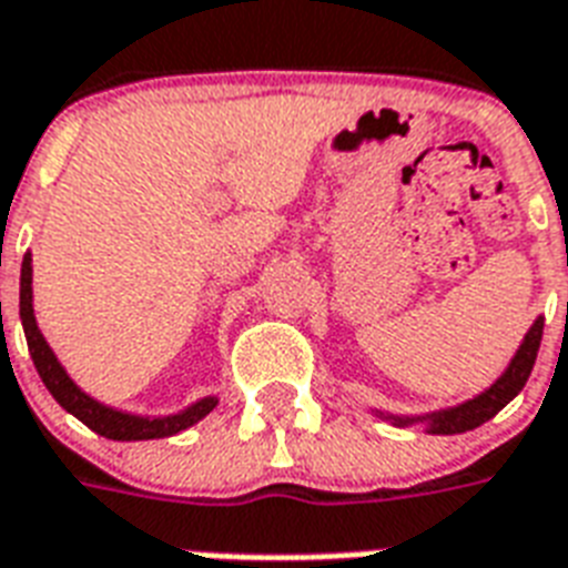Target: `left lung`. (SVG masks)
<instances>
[{
  "mask_svg": "<svg viewBox=\"0 0 568 568\" xmlns=\"http://www.w3.org/2000/svg\"><path fill=\"white\" fill-rule=\"evenodd\" d=\"M542 316L530 325V332L525 334V344L518 346L516 358L509 362L507 373L500 376L489 390H483L480 397L468 399L463 406L456 408H444V412H435V415L424 417H390L394 424H426V429L433 435H456V433H468V429H477L480 424L491 420L498 415L500 408L507 406L509 399L516 397L518 390L525 388L527 376L534 371L536 353H539V344H542Z\"/></svg>",
  "mask_w": 568,
  "mask_h": 568,
  "instance_id": "1",
  "label": "left lung"
}]
</instances>
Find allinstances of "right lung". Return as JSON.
I'll use <instances>...</instances> for the list:
<instances>
[{
    "instance_id": "add662e5",
    "label": "right lung",
    "mask_w": 568,
    "mask_h": 568,
    "mask_svg": "<svg viewBox=\"0 0 568 568\" xmlns=\"http://www.w3.org/2000/svg\"><path fill=\"white\" fill-rule=\"evenodd\" d=\"M20 320H23L26 344H29V353H32V362L38 367V376L43 379L47 390H50L55 403L61 408H68L70 415L79 417L88 429H94L97 435H105L112 442H148V438H165V435H174L186 426L197 424L201 417H206L215 408L219 399L204 397L197 399L195 406H189L186 412L169 417H139L126 415V412H118V408H109L103 403H97L94 397H88L85 390H79L73 385L64 367L59 364V358L52 355V349L43 341L41 328L34 323L32 311V254L23 257V270H20Z\"/></svg>"
}]
</instances>
